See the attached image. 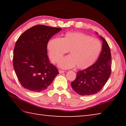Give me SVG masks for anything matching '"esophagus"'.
<instances>
[{
    "instance_id": "esophagus-1",
    "label": "esophagus",
    "mask_w": 126,
    "mask_h": 126,
    "mask_svg": "<svg viewBox=\"0 0 126 126\" xmlns=\"http://www.w3.org/2000/svg\"><path fill=\"white\" fill-rule=\"evenodd\" d=\"M64 71H62V70H59V73H60V74H62V73H64Z\"/></svg>"
}]
</instances>
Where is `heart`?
<instances>
[{
	"mask_svg": "<svg viewBox=\"0 0 126 126\" xmlns=\"http://www.w3.org/2000/svg\"><path fill=\"white\" fill-rule=\"evenodd\" d=\"M47 49L50 60L57 63L69 51L70 55L63 57L59 66L64 69L76 67L84 69L92 65L98 57L102 49L101 42L97 38L80 32H67L62 38L49 40Z\"/></svg>",
	"mask_w": 126,
	"mask_h": 126,
	"instance_id": "heart-1",
	"label": "heart"
}]
</instances>
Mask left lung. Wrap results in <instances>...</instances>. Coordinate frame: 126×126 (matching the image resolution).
Segmentation results:
<instances>
[{"label":"left lung","instance_id":"obj_1","mask_svg":"<svg viewBox=\"0 0 126 126\" xmlns=\"http://www.w3.org/2000/svg\"><path fill=\"white\" fill-rule=\"evenodd\" d=\"M99 37L103 43L98 60L89 67L78 71L75 80L71 83L72 88L81 95H92L98 92L111 73L112 58L110 47L103 37Z\"/></svg>","mask_w":126,"mask_h":126}]
</instances>
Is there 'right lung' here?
<instances>
[{
  "instance_id": "add662e5",
  "label": "right lung",
  "mask_w": 126,
  "mask_h": 126,
  "mask_svg": "<svg viewBox=\"0 0 126 126\" xmlns=\"http://www.w3.org/2000/svg\"><path fill=\"white\" fill-rule=\"evenodd\" d=\"M62 30L37 25L25 31L16 42L13 67L22 86L28 90L40 92L51 84L59 72L50 63L47 44L52 36Z\"/></svg>"
}]
</instances>
